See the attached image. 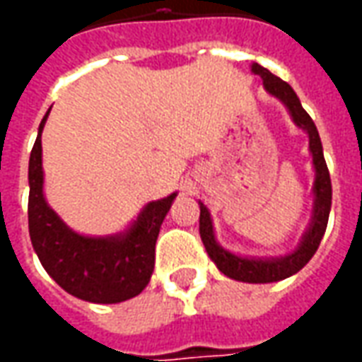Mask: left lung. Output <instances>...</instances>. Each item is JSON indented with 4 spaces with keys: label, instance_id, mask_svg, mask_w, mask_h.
I'll return each instance as SVG.
<instances>
[{
    "label": "left lung",
    "instance_id": "obj_1",
    "mask_svg": "<svg viewBox=\"0 0 362 362\" xmlns=\"http://www.w3.org/2000/svg\"><path fill=\"white\" fill-rule=\"evenodd\" d=\"M252 71L264 79V87L267 93L277 96L288 108L296 126L306 129V134H308L312 163H314V170H316V180H314V188H312L314 192V217H312L310 227L306 230L300 246L293 254L275 259L240 258V256H235L225 248H221L215 240L211 215L202 202H199V235H202L209 258L219 267V272L225 273L227 277L244 281V283H273V281L287 279L296 272H300L318 250L320 240L326 233L329 207H332V180H329V170H327L326 158H324L318 129L308 116V112L303 108L295 90L291 89L288 83L279 79L277 75H273L269 69L262 67L259 64H252Z\"/></svg>",
    "mask_w": 362,
    "mask_h": 362
}]
</instances>
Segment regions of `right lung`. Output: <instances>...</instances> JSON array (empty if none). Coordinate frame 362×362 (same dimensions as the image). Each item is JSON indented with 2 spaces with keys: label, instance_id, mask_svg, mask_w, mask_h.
I'll return each mask as SVG.
<instances>
[{
  "label": "right lung",
  "instance_id": "1",
  "mask_svg": "<svg viewBox=\"0 0 362 362\" xmlns=\"http://www.w3.org/2000/svg\"><path fill=\"white\" fill-rule=\"evenodd\" d=\"M40 122L28 160V233L38 259L69 295L96 304L134 298L147 287L155 267V243L176 194L145 205L126 233L106 238L81 236L67 227L44 199Z\"/></svg>",
  "mask_w": 362,
  "mask_h": 362
}]
</instances>
